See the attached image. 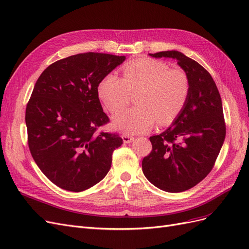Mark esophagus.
I'll use <instances>...</instances> for the list:
<instances>
[{
	"mask_svg": "<svg viewBox=\"0 0 249 249\" xmlns=\"http://www.w3.org/2000/svg\"><path fill=\"white\" fill-rule=\"evenodd\" d=\"M122 140L125 143H129L133 141V136H130L129 134H123L122 135Z\"/></svg>",
	"mask_w": 249,
	"mask_h": 249,
	"instance_id": "1",
	"label": "esophagus"
}]
</instances>
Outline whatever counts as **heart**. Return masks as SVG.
Wrapping results in <instances>:
<instances>
[{"label":"heart","mask_w":249,"mask_h":249,"mask_svg":"<svg viewBox=\"0 0 249 249\" xmlns=\"http://www.w3.org/2000/svg\"><path fill=\"white\" fill-rule=\"evenodd\" d=\"M135 107L114 116L115 128L127 134L149 130L159 125L173 123L187 102L190 84L187 74L180 69H170L165 62L140 59L123 67V78L111 72L100 82L98 95L110 113L126 107L131 93Z\"/></svg>","instance_id":"obj_1"}]
</instances>
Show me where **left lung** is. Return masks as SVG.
I'll return each mask as SVG.
<instances>
[{
  "label": "left lung",
  "mask_w": 249,
  "mask_h": 249,
  "mask_svg": "<svg viewBox=\"0 0 249 249\" xmlns=\"http://www.w3.org/2000/svg\"><path fill=\"white\" fill-rule=\"evenodd\" d=\"M150 55L177 60L188 76L190 92L173 125L150 138L152 151L142 159V173L159 189L182 192L207 177L222 147L226 122L220 94L209 72L182 53Z\"/></svg>",
  "instance_id": "8db88e82"
}]
</instances>
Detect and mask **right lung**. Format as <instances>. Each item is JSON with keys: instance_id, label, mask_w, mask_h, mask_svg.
Instances as JSON below:
<instances>
[{"instance_id": "add662e5", "label": "right lung", "mask_w": 249, "mask_h": 249, "mask_svg": "<svg viewBox=\"0 0 249 249\" xmlns=\"http://www.w3.org/2000/svg\"><path fill=\"white\" fill-rule=\"evenodd\" d=\"M124 55L85 53L59 60L39 76L26 108L28 145L38 167L54 185L79 192L108 173L118 133L99 130L109 119L98 86Z\"/></svg>"}]
</instances>
